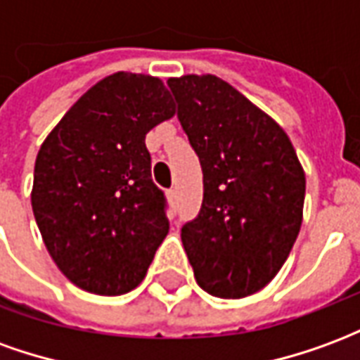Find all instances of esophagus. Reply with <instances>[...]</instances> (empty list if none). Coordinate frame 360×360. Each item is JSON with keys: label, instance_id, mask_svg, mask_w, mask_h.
Segmentation results:
<instances>
[{"label": "esophagus", "instance_id": "34e87169", "mask_svg": "<svg viewBox=\"0 0 360 360\" xmlns=\"http://www.w3.org/2000/svg\"><path fill=\"white\" fill-rule=\"evenodd\" d=\"M167 198H169L172 202H175V200H177V188H169V191H167Z\"/></svg>", "mask_w": 360, "mask_h": 360}]
</instances>
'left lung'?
Listing matches in <instances>:
<instances>
[{
    "label": "left lung",
    "instance_id": "1",
    "mask_svg": "<svg viewBox=\"0 0 360 360\" xmlns=\"http://www.w3.org/2000/svg\"><path fill=\"white\" fill-rule=\"evenodd\" d=\"M202 167L204 196L181 241L196 283L221 299L268 285L299 235L304 172L285 131L214 75L169 79Z\"/></svg>",
    "mask_w": 360,
    "mask_h": 360
}]
</instances>
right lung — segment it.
<instances>
[{"mask_svg": "<svg viewBox=\"0 0 360 360\" xmlns=\"http://www.w3.org/2000/svg\"><path fill=\"white\" fill-rule=\"evenodd\" d=\"M173 113L160 79L115 73L82 94L40 146L36 224L59 270L89 293L134 289L169 231L144 139Z\"/></svg>", "mask_w": 360, "mask_h": 360, "instance_id": "obj_1", "label": "right lung"}]
</instances>
